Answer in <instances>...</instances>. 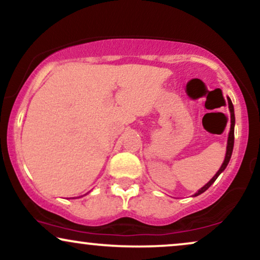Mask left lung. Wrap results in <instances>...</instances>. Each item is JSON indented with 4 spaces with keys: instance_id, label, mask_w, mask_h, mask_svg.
<instances>
[{
    "instance_id": "left-lung-1",
    "label": "left lung",
    "mask_w": 260,
    "mask_h": 260,
    "mask_svg": "<svg viewBox=\"0 0 260 260\" xmlns=\"http://www.w3.org/2000/svg\"><path fill=\"white\" fill-rule=\"evenodd\" d=\"M228 104H229V110H231V123H232V124H231V132H229V136H228V143H226V152H225L224 160H223L221 168H219L218 172L215 174V176H213L212 179L210 180V181H209L208 183H206L205 186L202 187V188H200V189L198 190V192L196 193L194 197L202 194V193L205 192V190L208 189L209 187L211 186L212 183L216 181V179H217V177L219 176V174H221V173L223 172V170H224V169L226 168V166H228L229 160H231V157H232V153H233V147H234V124H235V115H234V107H233V103H232L231 98H229V97H228Z\"/></svg>"
}]
</instances>
